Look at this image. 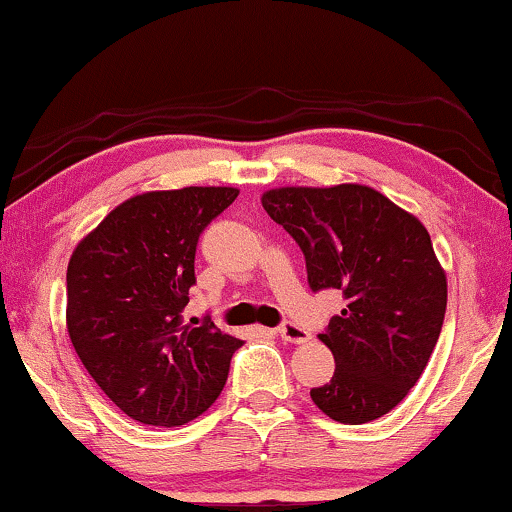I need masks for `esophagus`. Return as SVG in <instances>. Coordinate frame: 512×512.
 <instances>
[{"label":"esophagus","mask_w":512,"mask_h":512,"mask_svg":"<svg viewBox=\"0 0 512 512\" xmlns=\"http://www.w3.org/2000/svg\"><path fill=\"white\" fill-rule=\"evenodd\" d=\"M276 334H279L281 341L286 343H307L312 338L310 331H305L303 326L295 322H283L279 329H276Z\"/></svg>","instance_id":"esophagus-1"}]
</instances>
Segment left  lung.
I'll use <instances>...</instances> for the list:
<instances>
[{
	"label": "left lung",
	"mask_w": 512,
	"mask_h": 512,
	"mask_svg": "<svg viewBox=\"0 0 512 512\" xmlns=\"http://www.w3.org/2000/svg\"><path fill=\"white\" fill-rule=\"evenodd\" d=\"M262 207L303 250L312 291L336 288L348 303L319 334L336 372L310 391L315 405L343 424L391 412L422 377L446 315V274L422 221L357 183L274 188Z\"/></svg>",
	"instance_id": "obj_1"
}]
</instances>
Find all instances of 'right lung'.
Listing matches in <instances>:
<instances>
[{
  "instance_id": "1",
  "label": "right lung",
  "mask_w": 512,
  "mask_h": 512,
  "mask_svg": "<svg viewBox=\"0 0 512 512\" xmlns=\"http://www.w3.org/2000/svg\"><path fill=\"white\" fill-rule=\"evenodd\" d=\"M236 188L152 190L112 209L73 250L66 329L109 400L133 420L181 427L224 389L243 341L212 319L183 324L200 233Z\"/></svg>"
}]
</instances>
